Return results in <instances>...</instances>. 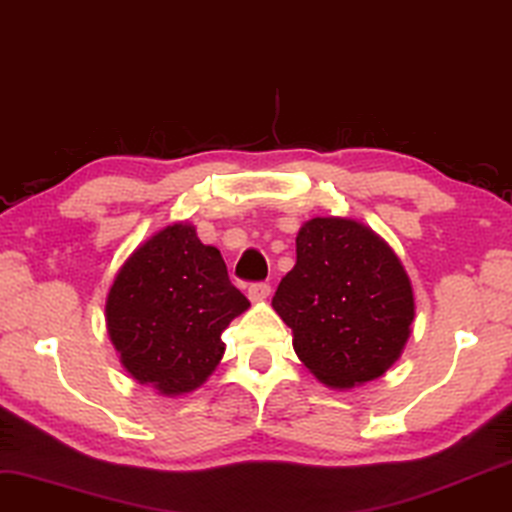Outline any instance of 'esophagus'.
I'll return each mask as SVG.
<instances>
[{
  "label": "esophagus",
  "instance_id": "esophagus-1",
  "mask_svg": "<svg viewBox=\"0 0 512 512\" xmlns=\"http://www.w3.org/2000/svg\"><path fill=\"white\" fill-rule=\"evenodd\" d=\"M271 295V286L269 283H252V286L248 288V297L252 302H262V300H267V297Z\"/></svg>",
  "mask_w": 512,
  "mask_h": 512
}]
</instances>
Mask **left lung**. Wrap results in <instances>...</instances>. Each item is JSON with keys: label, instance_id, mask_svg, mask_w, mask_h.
<instances>
[{"label": "left lung", "instance_id": "obj_1", "mask_svg": "<svg viewBox=\"0 0 512 512\" xmlns=\"http://www.w3.org/2000/svg\"><path fill=\"white\" fill-rule=\"evenodd\" d=\"M297 262L271 304L293 328V347L321 383L380 378L411 333L413 290L397 255L364 224L316 217L295 238Z\"/></svg>", "mask_w": 512, "mask_h": 512}]
</instances>
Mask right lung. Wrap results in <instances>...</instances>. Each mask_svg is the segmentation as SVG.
I'll return each instance as SVG.
<instances>
[{"instance_id":"add662e5","label":"right lung","mask_w":512,"mask_h":512,"mask_svg":"<svg viewBox=\"0 0 512 512\" xmlns=\"http://www.w3.org/2000/svg\"><path fill=\"white\" fill-rule=\"evenodd\" d=\"M250 307L217 248L172 224L132 252L106 300L122 366L163 394L196 390L224 354L222 333Z\"/></svg>"}]
</instances>
